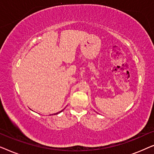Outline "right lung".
Returning a JSON list of instances; mask_svg holds the SVG:
<instances>
[{
  "instance_id": "right-lung-1",
  "label": "right lung",
  "mask_w": 154,
  "mask_h": 154,
  "mask_svg": "<svg viewBox=\"0 0 154 154\" xmlns=\"http://www.w3.org/2000/svg\"><path fill=\"white\" fill-rule=\"evenodd\" d=\"M62 111H60V112H58V113H54V115H56V114H58V113H60V112H62Z\"/></svg>"
}]
</instances>
